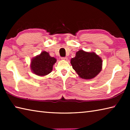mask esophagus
Returning <instances> with one entry per match:
<instances>
[{
    "mask_svg": "<svg viewBox=\"0 0 130 130\" xmlns=\"http://www.w3.org/2000/svg\"><path fill=\"white\" fill-rule=\"evenodd\" d=\"M61 59H62V60H65V61H67L68 60V58H67V57H62V58H61Z\"/></svg>",
    "mask_w": 130,
    "mask_h": 130,
    "instance_id": "esophagus-1",
    "label": "esophagus"
}]
</instances>
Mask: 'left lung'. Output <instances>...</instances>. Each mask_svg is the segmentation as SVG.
<instances>
[{
	"label": "left lung",
	"mask_w": 130,
	"mask_h": 130,
	"mask_svg": "<svg viewBox=\"0 0 130 130\" xmlns=\"http://www.w3.org/2000/svg\"><path fill=\"white\" fill-rule=\"evenodd\" d=\"M102 60L94 52H86L83 50L76 52V56L70 63L80 78L92 79L98 75L102 69Z\"/></svg>",
	"instance_id": "left-lung-1"
}]
</instances>
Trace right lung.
<instances>
[{"instance_id":"obj_1","label":"right lung","mask_w":130,"mask_h":130,"mask_svg":"<svg viewBox=\"0 0 130 130\" xmlns=\"http://www.w3.org/2000/svg\"><path fill=\"white\" fill-rule=\"evenodd\" d=\"M56 61V59L50 56L49 53L43 51L32 59L31 69L37 75L46 76L52 71L53 67Z\"/></svg>"}]
</instances>
